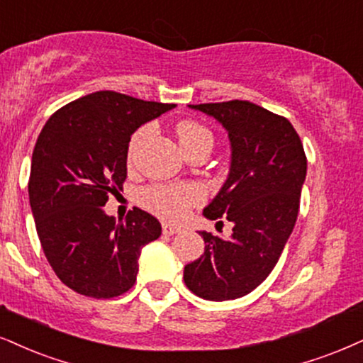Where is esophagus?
<instances>
[{"instance_id": "esophagus-1", "label": "esophagus", "mask_w": 363, "mask_h": 363, "mask_svg": "<svg viewBox=\"0 0 363 363\" xmlns=\"http://www.w3.org/2000/svg\"><path fill=\"white\" fill-rule=\"evenodd\" d=\"M182 227L173 225V223H163V234L167 235H173V234H180Z\"/></svg>"}]
</instances>
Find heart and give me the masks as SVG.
<instances>
[{"mask_svg": "<svg viewBox=\"0 0 363 363\" xmlns=\"http://www.w3.org/2000/svg\"><path fill=\"white\" fill-rule=\"evenodd\" d=\"M150 133L151 126H145L134 134L131 146H129V156L134 155L138 145ZM177 134L185 153H189L196 146L205 145V143H210V145L213 143L212 133L194 121H183L178 124ZM202 190L190 183H158V185H151L141 191L143 203L168 220H182L194 205L202 202Z\"/></svg>", "mask_w": 363, "mask_h": 363, "instance_id": "heart-1", "label": "heart"}]
</instances>
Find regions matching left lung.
I'll return each mask as SVG.
<instances>
[{
    "label": "left lung",
    "mask_w": 363,
    "mask_h": 363,
    "mask_svg": "<svg viewBox=\"0 0 363 363\" xmlns=\"http://www.w3.org/2000/svg\"><path fill=\"white\" fill-rule=\"evenodd\" d=\"M229 133L230 172L203 208L234 223L229 239L199 232L205 250L183 271L186 288L210 301L249 294L269 276L288 242L306 178V155L293 124L249 101L190 106Z\"/></svg>",
    "instance_id": "obj_1"
}]
</instances>
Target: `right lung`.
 <instances>
[{"label": "right lung", "mask_w": 363, "mask_h": 363, "mask_svg": "<svg viewBox=\"0 0 363 363\" xmlns=\"http://www.w3.org/2000/svg\"><path fill=\"white\" fill-rule=\"evenodd\" d=\"M173 107L99 91L60 107L40 133L31 212L45 257L75 293L109 299L136 283L141 249L161 235V223L138 207L116 222L104 205L123 190L131 134Z\"/></svg>", "instance_id": "obj_1"}]
</instances>
